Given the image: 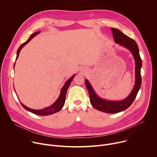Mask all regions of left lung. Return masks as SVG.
I'll list each match as a JSON object with an SVG mask.
<instances>
[{
	"label": "left lung",
	"mask_w": 157,
	"mask_h": 157,
	"mask_svg": "<svg viewBox=\"0 0 157 157\" xmlns=\"http://www.w3.org/2000/svg\"><path fill=\"white\" fill-rule=\"evenodd\" d=\"M111 30L113 32L114 41L119 45L128 50L134 58L136 63V81L133 88L130 94L125 99L121 101H109L100 98L86 79L85 80V84L89 92L91 104L96 109L105 113L115 114L127 109L136 99L142 84L140 70L142 63L137 43L118 29L112 28Z\"/></svg>",
	"instance_id": "1"
}]
</instances>
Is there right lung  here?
Masks as SVG:
<instances>
[{
	"instance_id": "1",
	"label": "right lung",
	"mask_w": 157,
	"mask_h": 157,
	"mask_svg": "<svg viewBox=\"0 0 157 157\" xmlns=\"http://www.w3.org/2000/svg\"><path fill=\"white\" fill-rule=\"evenodd\" d=\"M39 33H40V31L39 32H36L35 33H34L33 34H32L29 39H28V40L27 41H25V43H24L23 44H21L20 47L18 48V50H17V57H16V59L18 58V55H19V53H20V50H21V48H23L25 45H26V44L36 35H37ZM15 63H14V65H13V68L15 67ZM75 75H74L73 76H72L68 81H66V82L64 83V86H63V87L61 88V92H60V94L59 96V98L57 99V100L52 104L49 107H45L44 109H40V110H35V109H30L27 106H25L24 104H22L20 101V103L21 104V105L24 107V109H25L27 110L30 112V113H33V114H35L36 115H38V116H48V115H51V114H55L56 113H57V112L59 111L62 107H63L64 105V104L65 102V98H66V92H67V90H68V89L71 82V81H73L74 77H75Z\"/></svg>"
}]
</instances>
